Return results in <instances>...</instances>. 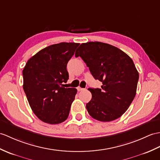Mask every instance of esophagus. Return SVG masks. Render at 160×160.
I'll return each instance as SVG.
<instances>
[{"label":"esophagus","instance_id":"obj_1","mask_svg":"<svg viewBox=\"0 0 160 160\" xmlns=\"http://www.w3.org/2000/svg\"><path fill=\"white\" fill-rule=\"evenodd\" d=\"M77 90L78 91H82V90H84V88H81V87H78L77 88Z\"/></svg>","mask_w":160,"mask_h":160}]
</instances>
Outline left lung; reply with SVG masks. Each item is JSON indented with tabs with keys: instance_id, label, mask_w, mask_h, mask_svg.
<instances>
[{
	"instance_id": "obj_1",
	"label": "left lung",
	"mask_w": 160,
	"mask_h": 160,
	"mask_svg": "<svg viewBox=\"0 0 160 160\" xmlns=\"http://www.w3.org/2000/svg\"><path fill=\"white\" fill-rule=\"evenodd\" d=\"M80 57L101 88H89L92 98L87 103L95 119L109 122L123 114L135 98L139 74L132 59L110 44L90 42L82 43L75 54Z\"/></svg>"
}]
</instances>
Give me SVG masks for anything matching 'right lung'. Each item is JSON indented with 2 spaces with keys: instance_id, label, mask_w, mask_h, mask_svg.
<instances>
[{
  "instance_id": "add662e5",
  "label": "right lung",
  "mask_w": 160,
  "mask_h": 160,
  "mask_svg": "<svg viewBox=\"0 0 160 160\" xmlns=\"http://www.w3.org/2000/svg\"><path fill=\"white\" fill-rule=\"evenodd\" d=\"M80 43L62 42L41 50L22 72L23 88L32 112L41 121L58 124L68 118L77 89L65 88L67 65Z\"/></svg>"
}]
</instances>
